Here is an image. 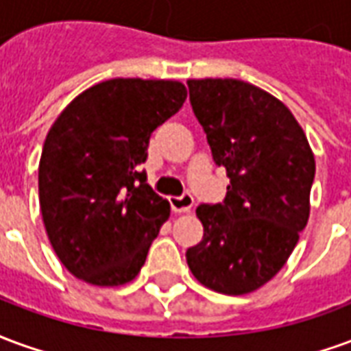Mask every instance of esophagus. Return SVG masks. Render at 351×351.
<instances>
[{
  "instance_id": "1",
  "label": "esophagus",
  "mask_w": 351,
  "mask_h": 351,
  "mask_svg": "<svg viewBox=\"0 0 351 351\" xmlns=\"http://www.w3.org/2000/svg\"><path fill=\"white\" fill-rule=\"evenodd\" d=\"M169 203H171V208L175 213H190L191 206H193V197H191L190 193H184L180 197H171Z\"/></svg>"
}]
</instances>
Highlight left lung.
I'll return each instance as SVG.
<instances>
[{
  "label": "left lung",
  "instance_id": "obj_1",
  "mask_svg": "<svg viewBox=\"0 0 351 351\" xmlns=\"http://www.w3.org/2000/svg\"><path fill=\"white\" fill-rule=\"evenodd\" d=\"M190 101L216 165L223 203L197 206L203 241L186 252L193 276L218 293L244 295L286 265L310 216L316 161L291 110L237 79H190Z\"/></svg>",
  "mask_w": 351,
  "mask_h": 351
}]
</instances>
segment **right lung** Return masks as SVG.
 Here are the masks:
<instances>
[{
    "label": "right lung",
    "mask_w": 351,
    "mask_h": 351,
    "mask_svg": "<svg viewBox=\"0 0 351 351\" xmlns=\"http://www.w3.org/2000/svg\"><path fill=\"white\" fill-rule=\"evenodd\" d=\"M178 80L110 79L79 93L52 123L39 161L43 221L65 269L92 286H123L169 220L146 173L152 131L186 101Z\"/></svg>",
    "instance_id": "1"
}]
</instances>
